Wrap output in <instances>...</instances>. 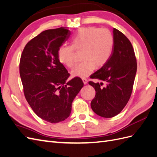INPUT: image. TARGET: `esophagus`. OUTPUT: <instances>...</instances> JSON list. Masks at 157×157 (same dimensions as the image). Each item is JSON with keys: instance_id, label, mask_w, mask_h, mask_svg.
I'll list each match as a JSON object with an SVG mask.
<instances>
[{"instance_id": "34e87169", "label": "esophagus", "mask_w": 157, "mask_h": 157, "mask_svg": "<svg viewBox=\"0 0 157 157\" xmlns=\"http://www.w3.org/2000/svg\"><path fill=\"white\" fill-rule=\"evenodd\" d=\"M82 80L83 83H84V84H87V82H88V80H87V78H82Z\"/></svg>"}]
</instances>
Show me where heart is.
<instances>
[{
  "instance_id": "heart-1",
  "label": "heart",
  "mask_w": 157,
  "mask_h": 157,
  "mask_svg": "<svg viewBox=\"0 0 157 157\" xmlns=\"http://www.w3.org/2000/svg\"><path fill=\"white\" fill-rule=\"evenodd\" d=\"M72 45H61L58 57L61 63L69 68L75 64V49L82 50L81 63L73 69V76L84 78L91 74L96 66L105 65L111 55L114 38L111 32L105 28L94 27L80 29L71 40Z\"/></svg>"
}]
</instances>
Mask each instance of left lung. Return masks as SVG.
Instances as JSON below:
<instances>
[{"instance_id":"1","label":"left lung","mask_w":157,"mask_h":157,"mask_svg":"<svg viewBox=\"0 0 157 157\" xmlns=\"http://www.w3.org/2000/svg\"><path fill=\"white\" fill-rule=\"evenodd\" d=\"M113 38V48L107 62L90 76L101 82H88L96 90L92 109L104 118L115 117L124 108L131 96L137 71L136 58L129 39L115 28ZM103 82L105 86L102 87Z\"/></svg>"}]
</instances>
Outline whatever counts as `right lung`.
Here are the masks:
<instances>
[{
    "label": "right lung",
    "mask_w": 157,
    "mask_h": 157,
    "mask_svg": "<svg viewBox=\"0 0 157 157\" xmlns=\"http://www.w3.org/2000/svg\"><path fill=\"white\" fill-rule=\"evenodd\" d=\"M71 35L65 27L48 29L31 39L22 52L20 75L27 101L42 120L58 123L67 118L75 98L84 86L60 63L58 51Z\"/></svg>",
    "instance_id": "add662e5"
}]
</instances>
